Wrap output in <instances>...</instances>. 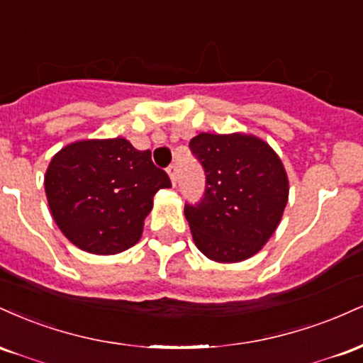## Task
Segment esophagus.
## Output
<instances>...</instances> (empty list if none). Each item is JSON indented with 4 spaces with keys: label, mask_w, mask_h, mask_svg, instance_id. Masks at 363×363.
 I'll return each mask as SVG.
<instances>
[{
    "label": "esophagus",
    "mask_w": 363,
    "mask_h": 363,
    "mask_svg": "<svg viewBox=\"0 0 363 363\" xmlns=\"http://www.w3.org/2000/svg\"><path fill=\"white\" fill-rule=\"evenodd\" d=\"M167 174H169L170 181H172V184L176 186V184H177V165H176V164L169 165V167H167Z\"/></svg>",
    "instance_id": "34e87169"
}]
</instances>
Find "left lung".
<instances>
[{
	"instance_id": "8db88e82",
	"label": "left lung",
	"mask_w": 363,
	"mask_h": 363,
	"mask_svg": "<svg viewBox=\"0 0 363 363\" xmlns=\"http://www.w3.org/2000/svg\"><path fill=\"white\" fill-rule=\"evenodd\" d=\"M189 148L206 176L203 198L184 206L196 247L218 262L254 256L277 230L289 199L280 157L262 140L240 133H201Z\"/></svg>"
}]
</instances>
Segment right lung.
Instances as JSON below:
<instances>
[{
    "mask_svg": "<svg viewBox=\"0 0 363 363\" xmlns=\"http://www.w3.org/2000/svg\"><path fill=\"white\" fill-rule=\"evenodd\" d=\"M170 186L152 152H140L124 138L68 145L52 157L44 181L54 222L68 240L91 254L133 247L153 196Z\"/></svg>",
    "mask_w": 363,
    "mask_h": 363,
    "instance_id": "obj_1",
    "label": "right lung"
}]
</instances>
